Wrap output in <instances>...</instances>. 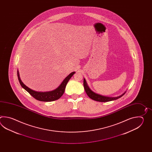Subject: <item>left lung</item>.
<instances>
[{
  "instance_id": "1",
  "label": "left lung",
  "mask_w": 152,
  "mask_h": 152,
  "mask_svg": "<svg viewBox=\"0 0 152 152\" xmlns=\"http://www.w3.org/2000/svg\"><path fill=\"white\" fill-rule=\"evenodd\" d=\"M84 86L85 92L87 94V96L88 97L93 100H96L97 102H110V101H112V100H116V99L120 98L122 96H123V95L126 93V92H124V94L120 96L119 97H105V96H102L100 94H96V93L92 91L91 90L90 88L88 86L87 83H86V81L85 79H84Z\"/></svg>"
}]
</instances>
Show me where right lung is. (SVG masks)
I'll return each mask as SVG.
<instances>
[{
	"label": "right lung",
	"mask_w": 152,
	"mask_h": 152,
	"mask_svg": "<svg viewBox=\"0 0 152 152\" xmlns=\"http://www.w3.org/2000/svg\"><path fill=\"white\" fill-rule=\"evenodd\" d=\"M75 72H72L68 75L67 77L65 78L64 81L62 82L61 84L58 86L56 89L54 90L49 91V92H36L35 91L32 90L29 87H27L23 82L21 81L20 79V75L18 71H17V76L18 78V80L20 81V85L24 88L28 93H29L32 97L35 98L37 100L42 101V102H52L54 100H58L60 97H61L62 94L65 92V88L66 85L67 84L68 81L71 78L73 75L75 74Z\"/></svg>",
	"instance_id": "add662e5"
}]
</instances>
